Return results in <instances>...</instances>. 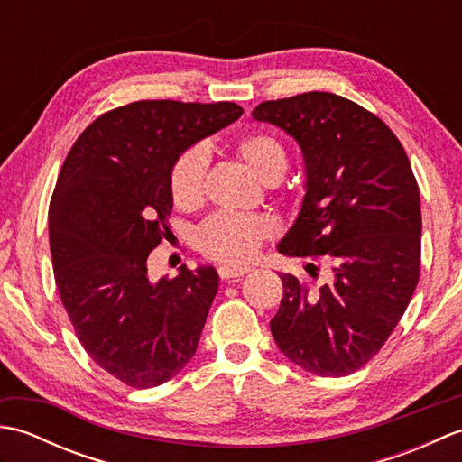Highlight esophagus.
Masks as SVG:
<instances>
[{
    "instance_id": "34e87169",
    "label": "esophagus",
    "mask_w": 462,
    "mask_h": 462,
    "mask_svg": "<svg viewBox=\"0 0 462 462\" xmlns=\"http://www.w3.org/2000/svg\"><path fill=\"white\" fill-rule=\"evenodd\" d=\"M250 272V266H220L218 268V273L222 280H236L240 276H244V273Z\"/></svg>"
}]
</instances>
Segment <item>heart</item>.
<instances>
[{
	"mask_svg": "<svg viewBox=\"0 0 462 462\" xmlns=\"http://www.w3.org/2000/svg\"><path fill=\"white\" fill-rule=\"evenodd\" d=\"M238 152L250 169L263 182L282 179L288 169L286 151L280 141L270 134L252 133L238 141ZM206 171H208V152L202 144L186 149L174 161L171 171V194L176 206L192 208L200 204L206 190ZM276 234V222L270 216H254L238 212H218L206 220L196 244L200 252L226 266L240 263L256 256L262 242Z\"/></svg>",
	"mask_w": 462,
	"mask_h": 462,
	"instance_id": "1",
	"label": "heart"
}]
</instances>
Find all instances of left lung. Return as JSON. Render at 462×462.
I'll list each match as a JSON object with an SVG mask.
<instances>
[{
    "instance_id": "obj_1",
    "label": "left lung",
    "mask_w": 462,
    "mask_h": 462,
    "mask_svg": "<svg viewBox=\"0 0 462 462\" xmlns=\"http://www.w3.org/2000/svg\"><path fill=\"white\" fill-rule=\"evenodd\" d=\"M252 116L288 133L306 164L301 208L278 252L331 263L319 288L280 273L272 336L313 375H349L389 339L419 282L420 200L407 152L379 116L333 93L260 103Z\"/></svg>"
}]
</instances>
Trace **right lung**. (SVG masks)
Segmentation results:
<instances>
[{"mask_svg":"<svg viewBox=\"0 0 462 462\" xmlns=\"http://www.w3.org/2000/svg\"><path fill=\"white\" fill-rule=\"evenodd\" d=\"M244 113L236 103L136 101L81 133L49 204V246L77 337L97 365L149 389L186 367L199 347L218 272L149 278L146 260L169 234L174 161Z\"/></svg>","mask_w":462,"mask_h":462,"instance_id":"1","label":"right lung"}]
</instances>
